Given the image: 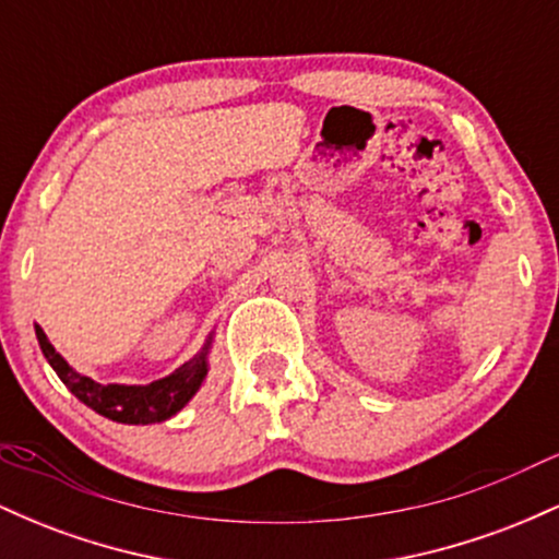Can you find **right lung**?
I'll return each instance as SVG.
<instances>
[{
    "label": "right lung",
    "instance_id": "right-lung-1",
    "mask_svg": "<svg viewBox=\"0 0 559 559\" xmlns=\"http://www.w3.org/2000/svg\"><path fill=\"white\" fill-rule=\"evenodd\" d=\"M36 338L41 346L44 357L55 368V373L60 376V381L73 391L79 400L92 407L94 413L105 415V418L118 420V423H133V426H146V423H159L168 420L170 415H176L191 396L197 394L199 383L207 376V346H204L202 355H197L194 360L181 365L178 370H173L170 376L159 378V381L150 383V386H118V383H102L92 381V378L75 373L70 365L62 360L55 352V346L49 344L47 333L36 325Z\"/></svg>",
    "mask_w": 559,
    "mask_h": 559
}]
</instances>
